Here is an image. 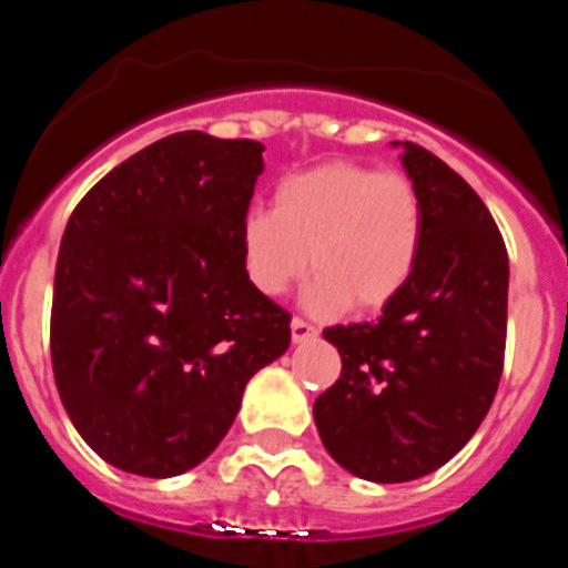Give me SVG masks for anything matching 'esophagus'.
<instances>
[{
    "label": "esophagus",
    "mask_w": 568,
    "mask_h": 568,
    "mask_svg": "<svg viewBox=\"0 0 568 568\" xmlns=\"http://www.w3.org/2000/svg\"><path fill=\"white\" fill-rule=\"evenodd\" d=\"M290 329H293V344H304V341H313L315 335H318V329H315L313 324H307V321L301 318H293Z\"/></svg>",
    "instance_id": "34e87169"
}]
</instances>
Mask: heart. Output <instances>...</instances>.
Instances as JSON below:
<instances>
[{
  "mask_svg": "<svg viewBox=\"0 0 568 568\" xmlns=\"http://www.w3.org/2000/svg\"><path fill=\"white\" fill-rule=\"evenodd\" d=\"M424 244V202L413 179L369 164L327 162L287 175L273 210H250L241 222V258L267 298L287 293L310 261L318 270L304 307L338 315L355 301L378 310L413 278Z\"/></svg>",
  "mask_w": 568,
  "mask_h": 568,
  "instance_id": "obj_1",
  "label": "heart"
}]
</instances>
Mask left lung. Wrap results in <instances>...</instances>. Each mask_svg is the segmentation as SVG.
<instances>
[{
	"mask_svg": "<svg viewBox=\"0 0 568 568\" xmlns=\"http://www.w3.org/2000/svg\"><path fill=\"white\" fill-rule=\"evenodd\" d=\"M424 202L413 278L378 321L324 329L341 378L313 406L324 449L355 478L406 484L478 433L504 373L509 255L480 195L438 155L393 142Z\"/></svg>",
	"mask_w": 568,
	"mask_h": 568,
	"instance_id": "left-lung-1",
	"label": "left lung"
}]
</instances>
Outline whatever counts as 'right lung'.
Returning a JSON list of instances; mask_svg holds the SVG:
<instances>
[{
	"label": "right lung",
	"mask_w": 568,
	"mask_h": 568,
	"mask_svg": "<svg viewBox=\"0 0 568 568\" xmlns=\"http://www.w3.org/2000/svg\"><path fill=\"white\" fill-rule=\"evenodd\" d=\"M264 144L184 130L110 170L59 247L50 358L64 413L115 469L173 478L202 464L290 313L253 287L241 222Z\"/></svg>",
	"instance_id": "right-lung-1"
}]
</instances>
